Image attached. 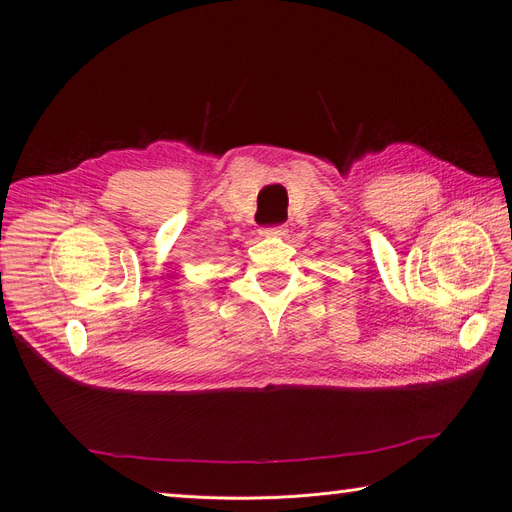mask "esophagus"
Here are the masks:
<instances>
[{"instance_id": "34e87169", "label": "esophagus", "mask_w": 512, "mask_h": 512, "mask_svg": "<svg viewBox=\"0 0 512 512\" xmlns=\"http://www.w3.org/2000/svg\"><path fill=\"white\" fill-rule=\"evenodd\" d=\"M286 235V226H273V228H262L260 237L275 239V237H284Z\"/></svg>"}]
</instances>
